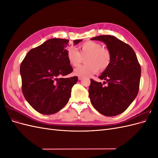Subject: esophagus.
I'll use <instances>...</instances> for the list:
<instances>
[{
	"label": "esophagus",
	"mask_w": 158,
	"mask_h": 158,
	"mask_svg": "<svg viewBox=\"0 0 158 158\" xmlns=\"http://www.w3.org/2000/svg\"><path fill=\"white\" fill-rule=\"evenodd\" d=\"M82 79V77H81V76H79V77H78V80H81Z\"/></svg>",
	"instance_id": "1"
}]
</instances>
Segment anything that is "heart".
Returning a JSON list of instances; mask_svg holds the SVG:
<instances>
[{
    "mask_svg": "<svg viewBox=\"0 0 158 158\" xmlns=\"http://www.w3.org/2000/svg\"><path fill=\"white\" fill-rule=\"evenodd\" d=\"M80 52L73 48L67 51V59L69 63L73 66H78L82 60V56L85 64L80 65L74 70V74L78 76H88L99 71L106 70L111 60V52L108 49L102 47L98 42L93 41H85L79 46Z\"/></svg>",
    "mask_w": 158,
    "mask_h": 158,
    "instance_id": "heart-1",
    "label": "heart"
}]
</instances>
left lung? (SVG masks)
Wrapping results in <instances>:
<instances>
[{
    "label": "left lung",
    "mask_w": 158,
    "mask_h": 158,
    "mask_svg": "<svg viewBox=\"0 0 158 158\" xmlns=\"http://www.w3.org/2000/svg\"><path fill=\"white\" fill-rule=\"evenodd\" d=\"M91 40L103 41L111 52L109 66L99 78L91 79L89 96L92 106L105 116L113 117L123 113L136 97L139 90L141 67L132 47L113 35H99Z\"/></svg>",
    "instance_id": "8db88e82"
}]
</instances>
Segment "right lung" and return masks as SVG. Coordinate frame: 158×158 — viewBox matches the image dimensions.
Segmentation results:
<instances>
[{
    "label": "right lung",
    "instance_id": "add662e5",
    "mask_svg": "<svg viewBox=\"0 0 158 158\" xmlns=\"http://www.w3.org/2000/svg\"><path fill=\"white\" fill-rule=\"evenodd\" d=\"M82 41L74 40V45ZM69 42L65 39H50L31 49L22 62L23 95L40 113L51 114L63 109L77 82V76L64 77L73 70L67 59Z\"/></svg>",
    "mask_w": 158,
    "mask_h": 158
}]
</instances>
